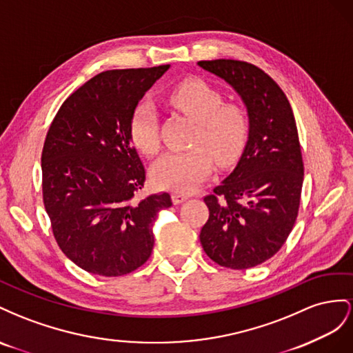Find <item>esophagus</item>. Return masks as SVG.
<instances>
[{"label": "esophagus", "mask_w": 353, "mask_h": 353, "mask_svg": "<svg viewBox=\"0 0 353 353\" xmlns=\"http://www.w3.org/2000/svg\"><path fill=\"white\" fill-rule=\"evenodd\" d=\"M188 198H189V195L183 194V192H173V194H171V199H173L174 204H182V203H185Z\"/></svg>", "instance_id": "obj_1"}]
</instances>
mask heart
<instances>
[{"instance_id":"obj_1","label":"heart","mask_w":353,"mask_h":353,"mask_svg":"<svg viewBox=\"0 0 353 353\" xmlns=\"http://www.w3.org/2000/svg\"><path fill=\"white\" fill-rule=\"evenodd\" d=\"M167 100L198 124L192 140L195 149L159 158L150 170V177L158 188L176 192L190 190L210 174L213 158L217 165L228 167L241 155L250 132L248 117L239 105L223 103L219 90L199 78H188L177 84ZM128 133L140 154H158V114L152 105L145 103L134 109Z\"/></svg>"}]
</instances>
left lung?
Returning <instances> with one entry per match:
<instances>
[{
	"instance_id": "left-lung-1",
	"label": "left lung",
	"mask_w": 353,
	"mask_h": 353,
	"mask_svg": "<svg viewBox=\"0 0 353 353\" xmlns=\"http://www.w3.org/2000/svg\"><path fill=\"white\" fill-rule=\"evenodd\" d=\"M198 66L232 87L247 108L248 140L236 167L204 198L199 241L217 265L248 269L276 254L299 213L303 159L293 109L260 68L232 59Z\"/></svg>"
}]
</instances>
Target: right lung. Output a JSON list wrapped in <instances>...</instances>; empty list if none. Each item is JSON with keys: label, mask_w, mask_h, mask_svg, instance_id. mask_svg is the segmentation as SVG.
Instances as JSON below:
<instances>
[{"label": "right lung", "mask_w": 353, "mask_h": 353, "mask_svg": "<svg viewBox=\"0 0 353 353\" xmlns=\"http://www.w3.org/2000/svg\"><path fill=\"white\" fill-rule=\"evenodd\" d=\"M170 65L115 69L93 77L60 106L43 148V199L60 250L77 266L121 276L154 248L164 194L137 199L145 167L130 140L140 99Z\"/></svg>", "instance_id": "right-lung-1"}]
</instances>
